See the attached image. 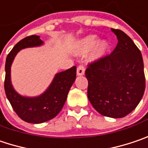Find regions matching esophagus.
I'll list each match as a JSON object with an SVG mask.
<instances>
[{
	"label": "esophagus",
	"instance_id": "34e87169",
	"mask_svg": "<svg viewBox=\"0 0 148 148\" xmlns=\"http://www.w3.org/2000/svg\"><path fill=\"white\" fill-rule=\"evenodd\" d=\"M84 71H85L84 66L82 65V64L78 66V68H77V74L78 75H84Z\"/></svg>",
	"mask_w": 148,
	"mask_h": 148
}]
</instances>
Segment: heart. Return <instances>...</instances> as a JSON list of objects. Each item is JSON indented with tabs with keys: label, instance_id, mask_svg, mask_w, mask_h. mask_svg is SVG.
Instances as JSON below:
<instances>
[{
	"label": "heart",
	"instance_id": "1",
	"mask_svg": "<svg viewBox=\"0 0 148 148\" xmlns=\"http://www.w3.org/2000/svg\"><path fill=\"white\" fill-rule=\"evenodd\" d=\"M98 41V38L95 35H89L83 38L76 45V54H84L94 48L91 53L92 59H98L104 56L109 48V43L106 40Z\"/></svg>",
	"mask_w": 148,
	"mask_h": 148
}]
</instances>
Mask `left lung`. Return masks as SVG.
<instances>
[{
    "label": "left lung",
    "mask_w": 148,
    "mask_h": 148,
    "mask_svg": "<svg viewBox=\"0 0 148 148\" xmlns=\"http://www.w3.org/2000/svg\"><path fill=\"white\" fill-rule=\"evenodd\" d=\"M118 42L110 54L88 64V98L100 114L121 118L134 110L143 96L146 82L143 56L126 33L111 28Z\"/></svg>",
    "instance_id": "1"
}]
</instances>
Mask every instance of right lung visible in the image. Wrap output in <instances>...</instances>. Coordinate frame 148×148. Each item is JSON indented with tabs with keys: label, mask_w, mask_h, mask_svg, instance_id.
Instances as JSON below:
<instances>
[{
	"label": "right lung",
	"mask_w": 148,
	"mask_h": 148,
	"mask_svg": "<svg viewBox=\"0 0 148 148\" xmlns=\"http://www.w3.org/2000/svg\"><path fill=\"white\" fill-rule=\"evenodd\" d=\"M39 36L32 35L18 42L5 60L4 88L6 97L17 116L24 121L38 124L49 121L60 112L68 93L76 78V66L57 74L48 90L38 97H24L15 91L11 82V66L16 53L22 48L42 44Z\"/></svg>",
	"instance_id": "right-lung-1"
}]
</instances>
